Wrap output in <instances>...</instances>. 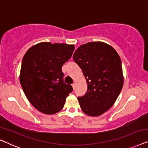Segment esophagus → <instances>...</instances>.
Masks as SVG:
<instances>
[{"instance_id": "obj_1", "label": "esophagus", "mask_w": 148, "mask_h": 148, "mask_svg": "<svg viewBox=\"0 0 148 148\" xmlns=\"http://www.w3.org/2000/svg\"><path fill=\"white\" fill-rule=\"evenodd\" d=\"M75 85H76V84H75V83H73V84H72V87H73L74 89H75Z\"/></svg>"}]
</instances>
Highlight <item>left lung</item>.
Segmentation results:
<instances>
[{
  "label": "left lung",
  "mask_w": 148,
  "mask_h": 148,
  "mask_svg": "<svg viewBox=\"0 0 148 148\" xmlns=\"http://www.w3.org/2000/svg\"><path fill=\"white\" fill-rule=\"evenodd\" d=\"M88 84L78 97L81 109L89 116H99L115 103L123 85L121 60L115 49L104 42L80 45L73 55Z\"/></svg>",
  "instance_id": "left-lung-1"
}]
</instances>
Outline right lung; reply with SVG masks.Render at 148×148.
Segmentation results:
<instances>
[{
	"mask_svg": "<svg viewBox=\"0 0 148 148\" xmlns=\"http://www.w3.org/2000/svg\"><path fill=\"white\" fill-rule=\"evenodd\" d=\"M74 45L42 42L28 49L23 58L20 82L31 104L41 113L61 111L73 90L64 83L62 66L70 59Z\"/></svg>",
	"mask_w": 148,
	"mask_h": 148,
	"instance_id": "1",
	"label": "right lung"
}]
</instances>
